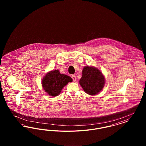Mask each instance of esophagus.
Returning <instances> with one entry per match:
<instances>
[{
  "instance_id": "esophagus-1",
  "label": "esophagus",
  "mask_w": 146,
  "mask_h": 146,
  "mask_svg": "<svg viewBox=\"0 0 146 146\" xmlns=\"http://www.w3.org/2000/svg\"><path fill=\"white\" fill-rule=\"evenodd\" d=\"M72 78L73 82H76V76L75 75H72Z\"/></svg>"
}]
</instances>
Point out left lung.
Wrapping results in <instances>:
<instances>
[{"mask_svg":"<svg viewBox=\"0 0 146 146\" xmlns=\"http://www.w3.org/2000/svg\"><path fill=\"white\" fill-rule=\"evenodd\" d=\"M104 83V76L98 69L89 66L84 68L79 83L86 94H97L103 89Z\"/></svg>","mask_w":146,"mask_h":146,"instance_id":"1","label":"left lung"}]
</instances>
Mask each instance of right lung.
<instances>
[{
  "instance_id": "add662e5",
  "label": "right lung",
  "mask_w": 146,
  "mask_h": 146,
  "mask_svg": "<svg viewBox=\"0 0 146 146\" xmlns=\"http://www.w3.org/2000/svg\"><path fill=\"white\" fill-rule=\"evenodd\" d=\"M72 82V79L70 76L60 74L58 70H54L47 73L44 77L42 86L49 95L56 96L60 94L66 85Z\"/></svg>"
}]
</instances>
